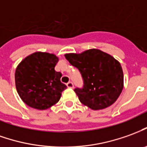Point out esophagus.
Wrapping results in <instances>:
<instances>
[{
    "label": "esophagus",
    "instance_id": "obj_1",
    "mask_svg": "<svg viewBox=\"0 0 147 147\" xmlns=\"http://www.w3.org/2000/svg\"><path fill=\"white\" fill-rule=\"evenodd\" d=\"M67 87L68 88H73L74 85L73 84H72V82H68V83L67 84Z\"/></svg>",
    "mask_w": 147,
    "mask_h": 147
}]
</instances>
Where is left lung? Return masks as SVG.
Masks as SVG:
<instances>
[{
    "mask_svg": "<svg viewBox=\"0 0 147 147\" xmlns=\"http://www.w3.org/2000/svg\"><path fill=\"white\" fill-rule=\"evenodd\" d=\"M83 76V89L74 91L84 105L102 110L112 105L123 89L124 77L120 63L110 54L96 49L64 55Z\"/></svg>",
    "mask_w": 147,
    "mask_h": 147,
    "instance_id": "obj_1",
    "label": "left lung"
}]
</instances>
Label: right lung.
Listing matches in <instances>:
<instances>
[{"instance_id":"right-lung-1","label":"right lung","mask_w":147,"mask_h":147,"mask_svg":"<svg viewBox=\"0 0 147 147\" xmlns=\"http://www.w3.org/2000/svg\"><path fill=\"white\" fill-rule=\"evenodd\" d=\"M58 61V56L53 53L36 52L17 65L16 91L26 105L43 111L59 102L67 87L60 82L61 73L55 71Z\"/></svg>"}]
</instances>
